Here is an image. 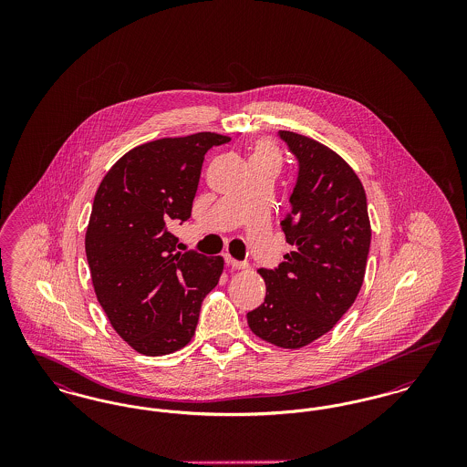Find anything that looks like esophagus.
Segmentation results:
<instances>
[{"label": "esophagus", "instance_id": "34e87169", "mask_svg": "<svg viewBox=\"0 0 467 467\" xmlns=\"http://www.w3.org/2000/svg\"><path fill=\"white\" fill-rule=\"evenodd\" d=\"M225 263H227V266L234 267V269H244V267H246V263H244V261H236V259L231 257L229 254H225Z\"/></svg>", "mask_w": 467, "mask_h": 467}]
</instances>
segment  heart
<instances>
[{"mask_svg":"<svg viewBox=\"0 0 467 467\" xmlns=\"http://www.w3.org/2000/svg\"><path fill=\"white\" fill-rule=\"evenodd\" d=\"M266 154H275V149L269 143H259L254 156H266Z\"/></svg>","mask_w":467,"mask_h":467,"instance_id":"heart-1","label":"heart"}]
</instances>
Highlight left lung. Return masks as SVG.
I'll return each mask as SVG.
<instances>
[{
    "label": "left lung",
    "mask_w": 467,
    "mask_h": 467,
    "mask_svg": "<svg viewBox=\"0 0 467 467\" xmlns=\"http://www.w3.org/2000/svg\"><path fill=\"white\" fill-rule=\"evenodd\" d=\"M297 161L290 212L282 221L296 246L273 269L261 267L265 303L246 313L252 333L301 348L329 333L362 287L371 244L368 200L356 171L322 143L278 131Z\"/></svg>",
    "instance_id": "left-lung-1"
}]
</instances>
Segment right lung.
<instances>
[{
	"mask_svg": "<svg viewBox=\"0 0 467 467\" xmlns=\"http://www.w3.org/2000/svg\"><path fill=\"white\" fill-rule=\"evenodd\" d=\"M229 141L161 138L120 157L98 187L86 234L92 285L111 327L143 356L185 347L219 284L223 257L178 252L171 229L191 217L204 154Z\"/></svg>",
	"mask_w": 467,
	"mask_h": 467,
	"instance_id": "1",
	"label": "right lung"
}]
</instances>
